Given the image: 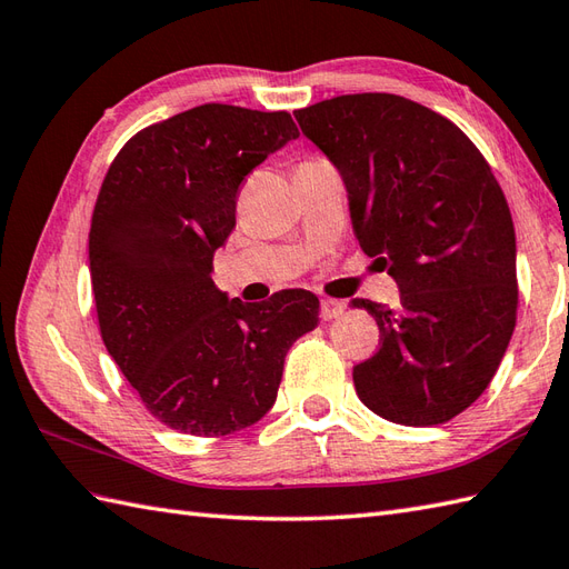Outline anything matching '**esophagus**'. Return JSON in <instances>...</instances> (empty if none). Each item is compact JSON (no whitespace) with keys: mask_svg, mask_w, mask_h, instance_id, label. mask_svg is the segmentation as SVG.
I'll return each mask as SVG.
<instances>
[{"mask_svg":"<svg viewBox=\"0 0 569 569\" xmlns=\"http://www.w3.org/2000/svg\"><path fill=\"white\" fill-rule=\"evenodd\" d=\"M346 311V301H338V299H321V319L323 321H331L340 313Z\"/></svg>","mask_w":569,"mask_h":569,"instance_id":"obj_1","label":"esophagus"}]
</instances>
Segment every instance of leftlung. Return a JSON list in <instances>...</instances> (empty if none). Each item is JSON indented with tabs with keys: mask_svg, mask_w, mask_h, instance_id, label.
<instances>
[{
	"mask_svg": "<svg viewBox=\"0 0 569 569\" xmlns=\"http://www.w3.org/2000/svg\"><path fill=\"white\" fill-rule=\"evenodd\" d=\"M343 178L360 248L399 305L352 299L382 346L352 368L360 401L387 421L436 426L495 377L516 326V233L487 160L456 123L397 94H343L295 111Z\"/></svg>",
	"mask_w": 569,
	"mask_h": 569,
	"instance_id": "1",
	"label": "left lung"
}]
</instances>
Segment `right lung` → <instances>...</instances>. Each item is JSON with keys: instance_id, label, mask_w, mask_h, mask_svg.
I'll list each match as a JSON object with an SVG mask.
<instances>
[{"instance_id": "obj_1", "label": "right lung", "mask_w": 569, "mask_h": 569, "mask_svg": "<svg viewBox=\"0 0 569 569\" xmlns=\"http://www.w3.org/2000/svg\"><path fill=\"white\" fill-rule=\"evenodd\" d=\"M299 136L287 111L201 104L138 131L99 189L90 274L102 340L158 421L229 436L260 421L284 356L319 323V297L260 305L213 284L246 174Z\"/></svg>"}]
</instances>
